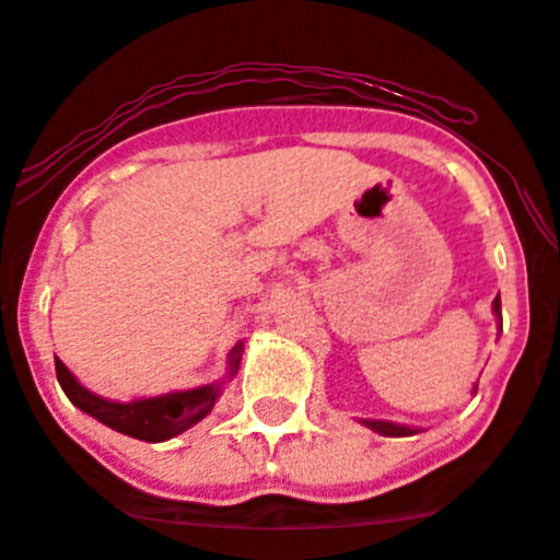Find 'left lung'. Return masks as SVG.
Returning <instances> with one entry per match:
<instances>
[{"mask_svg": "<svg viewBox=\"0 0 560 560\" xmlns=\"http://www.w3.org/2000/svg\"><path fill=\"white\" fill-rule=\"evenodd\" d=\"M493 313H495V318H498V331H501V298L493 300ZM475 390H472V394H475ZM360 422L365 428L373 430V433H381V435H388V438H407V435L422 433L420 428L399 425V422H388V420H360Z\"/></svg>", "mask_w": 560, "mask_h": 560, "instance_id": "8db88e82", "label": "left lung"}]
</instances>
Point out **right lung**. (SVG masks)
<instances>
[{
  "label": "right lung",
  "mask_w": 560,
  "mask_h": 560,
  "mask_svg": "<svg viewBox=\"0 0 560 560\" xmlns=\"http://www.w3.org/2000/svg\"><path fill=\"white\" fill-rule=\"evenodd\" d=\"M242 352H245V341H237L226 354V375L215 383H206V386L187 388V390H170L161 396H148V399H132V401H112L104 396L93 394L85 388L75 375L67 370V365L59 357H54V368H57V381L80 412L91 415L93 420L104 422L106 428L117 430V433L138 438V441L161 443L170 438L185 433L195 422H200L211 412L213 404L219 401L221 390H224L226 381L237 375Z\"/></svg>",
  "instance_id": "obj_1"
}]
</instances>
